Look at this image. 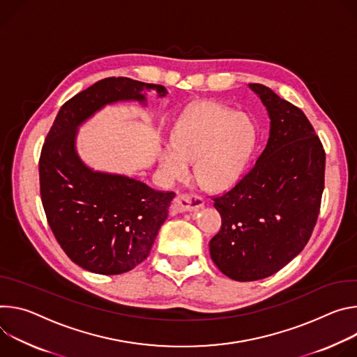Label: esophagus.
I'll use <instances>...</instances> for the list:
<instances>
[{
    "label": "esophagus",
    "mask_w": 357,
    "mask_h": 357,
    "mask_svg": "<svg viewBox=\"0 0 357 357\" xmlns=\"http://www.w3.org/2000/svg\"><path fill=\"white\" fill-rule=\"evenodd\" d=\"M176 204L181 211H194V210H199L204 206V199L197 194L183 192V194L177 195Z\"/></svg>",
    "instance_id": "esophagus-1"
}]
</instances>
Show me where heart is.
<instances>
[{
  "instance_id": "b5f03b06",
  "label": "heart",
  "mask_w": 357,
  "mask_h": 357,
  "mask_svg": "<svg viewBox=\"0 0 357 357\" xmlns=\"http://www.w3.org/2000/svg\"><path fill=\"white\" fill-rule=\"evenodd\" d=\"M255 142L257 129L248 116L217 102H199L180 117L173 144L160 153V166L174 180L194 162L197 180L210 190H224L241 177Z\"/></svg>"
}]
</instances>
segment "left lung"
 <instances>
[{
	"instance_id": "1",
	"label": "left lung",
	"mask_w": 357,
	"mask_h": 357,
	"mask_svg": "<svg viewBox=\"0 0 357 357\" xmlns=\"http://www.w3.org/2000/svg\"><path fill=\"white\" fill-rule=\"evenodd\" d=\"M271 117L266 147L228 191L213 197L221 228L210 241L215 266L238 282L282 269L307 244L325 188V149L305 113L250 84Z\"/></svg>"
}]
</instances>
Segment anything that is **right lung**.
Instances as JSON below:
<instances>
[{"mask_svg": "<svg viewBox=\"0 0 357 357\" xmlns=\"http://www.w3.org/2000/svg\"><path fill=\"white\" fill-rule=\"evenodd\" d=\"M143 89L167 93L162 85L123 76L79 92L59 109L39 157V191L55 238L75 264L95 273L119 275L142 264L176 197L135 178L92 172L75 150L79 125L107 103H144Z\"/></svg>", "mask_w": 357, "mask_h": 357, "instance_id": "right-lung-1", "label": "right lung"}]
</instances>
